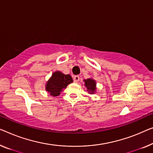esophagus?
I'll return each mask as SVG.
<instances>
[{"label":"esophagus","mask_w":153,"mask_h":153,"mask_svg":"<svg viewBox=\"0 0 153 153\" xmlns=\"http://www.w3.org/2000/svg\"><path fill=\"white\" fill-rule=\"evenodd\" d=\"M74 80L75 82H76V83L78 82L79 80V77L78 76H75L74 77Z\"/></svg>","instance_id":"obj_1"}]
</instances>
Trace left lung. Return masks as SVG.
<instances>
[{
  "instance_id": "8db88e82",
  "label": "left lung",
  "mask_w": 153,
  "mask_h": 153,
  "mask_svg": "<svg viewBox=\"0 0 153 153\" xmlns=\"http://www.w3.org/2000/svg\"><path fill=\"white\" fill-rule=\"evenodd\" d=\"M84 86L86 88V91L89 94H94L97 91L96 81L92 77L84 79Z\"/></svg>"
}]
</instances>
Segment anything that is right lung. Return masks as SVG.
I'll list each match as a JSON object with an SVG mask.
<instances>
[{
  "mask_svg": "<svg viewBox=\"0 0 153 153\" xmlns=\"http://www.w3.org/2000/svg\"><path fill=\"white\" fill-rule=\"evenodd\" d=\"M73 82L74 80L69 74L65 75L59 71H56L52 74L51 76L47 82L45 90L49 93L51 96H58L61 92H62L63 90Z\"/></svg>",
  "mask_w": 153,
  "mask_h": 153,
  "instance_id": "right-lung-1",
  "label": "right lung"
}]
</instances>
